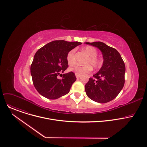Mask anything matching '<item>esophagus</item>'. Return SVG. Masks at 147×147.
<instances>
[{
    "instance_id": "obj_1",
    "label": "esophagus",
    "mask_w": 147,
    "mask_h": 147,
    "mask_svg": "<svg viewBox=\"0 0 147 147\" xmlns=\"http://www.w3.org/2000/svg\"><path fill=\"white\" fill-rule=\"evenodd\" d=\"M76 78H78L80 77V75H78V74H76Z\"/></svg>"
}]
</instances>
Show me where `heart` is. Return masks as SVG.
Listing matches in <instances>:
<instances>
[{
    "mask_svg": "<svg viewBox=\"0 0 147 147\" xmlns=\"http://www.w3.org/2000/svg\"><path fill=\"white\" fill-rule=\"evenodd\" d=\"M84 51L89 56L88 59L86 62V64L88 65L84 66L74 65L69 69V70L70 71H72L75 74L78 75H81L82 74L89 73L92 70L91 66L88 65H91L95 69H98L100 67H101L102 64V61L101 59L96 57L98 55V52L95 48L91 46H87L84 49ZM66 58L69 65L71 66L73 65L76 63L75 49H72L70 51H69L67 55Z\"/></svg>",
    "mask_w": 147,
    "mask_h": 147,
    "instance_id": "obj_1",
    "label": "heart"
}]
</instances>
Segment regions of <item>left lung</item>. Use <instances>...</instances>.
I'll use <instances>...</instances> for the list:
<instances>
[{"label":"left lung","instance_id":"1","mask_svg":"<svg viewBox=\"0 0 147 147\" xmlns=\"http://www.w3.org/2000/svg\"><path fill=\"white\" fill-rule=\"evenodd\" d=\"M98 48L103 61L100 70L90 78L85 86L87 95L92 100L104 103L114 99L124 84L125 65L118 51L102 42H85Z\"/></svg>","mask_w":147,"mask_h":147}]
</instances>
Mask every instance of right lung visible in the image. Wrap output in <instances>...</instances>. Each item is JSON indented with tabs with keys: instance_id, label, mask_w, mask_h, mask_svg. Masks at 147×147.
I'll return each instance as SVG.
<instances>
[{
	"instance_id": "1",
	"label": "right lung",
	"mask_w": 147,
	"mask_h": 147,
	"mask_svg": "<svg viewBox=\"0 0 147 147\" xmlns=\"http://www.w3.org/2000/svg\"><path fill=\"white\" fill-rule=\"evenodd\" d=\"M81 44L80 42L54 40L36 52L31 66V74L35 88L42 96L56 99L69 92L76 80L74 73L63 74L61 79L57 76L68 67L66 57L69 52Z\"/></svg>"
}]
</instances>
